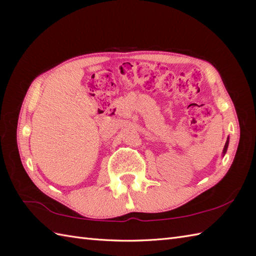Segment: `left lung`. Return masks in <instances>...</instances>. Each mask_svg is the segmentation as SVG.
Instances as JSON below:
<instances>
[{"instance_id":"8db88e82","label":"left lung","mask_w":256,"mask_h":256,"mask_svg":"<svg viewBox=\"0 0 256 256\" xmlns=\"http://www.w3.org/2000/svg\"><path fill=\"white\" fill-rule=\"evenodd\" d=\"M228 146H229V138H228V140H226V144H224V156L226 154V149H228Z\"/></svg>"}]
</instances>
